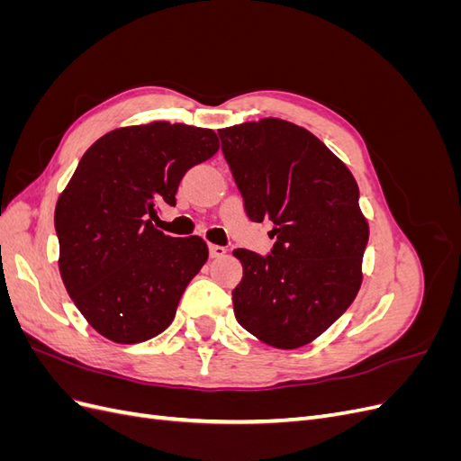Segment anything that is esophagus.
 Listing matches in <instances>:
<instances>
[{
    "mask_svg": "<svg viewBox=\"0 0 461 461\" xmlns=\"http://www.w3.org/2000/svg\"><path fill=\"white\" fill-rule=\"evenodd\" d=\"M225 254H227V248L225 246L209 244V256H212V258H222Z\"/></svg>",
    "mask_w": 461,
    "mask_h": 461,
    "instance_id": "esophagus-1",
    "label": "esophagus"
}]
</instances>
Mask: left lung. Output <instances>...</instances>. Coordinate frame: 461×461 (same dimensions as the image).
Returning <instances> with one entry per match:
<instances>
[{"instance_id":"obj_1","label":"left lung","mask_w":461,"mask_h":461,"mask_svg":"<svg viewBox=\"0 0 461 461\" xmlns=\"http://www.w3.org/2000/svg\"><path fill=\"white\" fill-rule=\"evenodd\" d=\"M248 217L271 221L267 258L239 248L234 315L261 342L294 350L354 302L369 225L350 169L310 131L267 117L219 131Z\"/></svg>"}]
</instances>
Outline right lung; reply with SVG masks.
Returning <instances> with one entry per match:
<instances>
[{"label": "right lung", "mask_w": 461, "mask_h": 461, "mask_svg": "<svg viewBox=\"0 0 461 461\" xmlns=\"http://www.w3.org/2000/svg\"><path fill=\"white\" fill-rule=\"evenodd\" d=\"M217 149L212 129L153 121L111 131L82 156L55 205L59 273L102 337L136 344L171 325L209 249L200 236L163 234L151 219Z\"/></svg>", "instance_id": "right-lung-1"}]
</instances>
